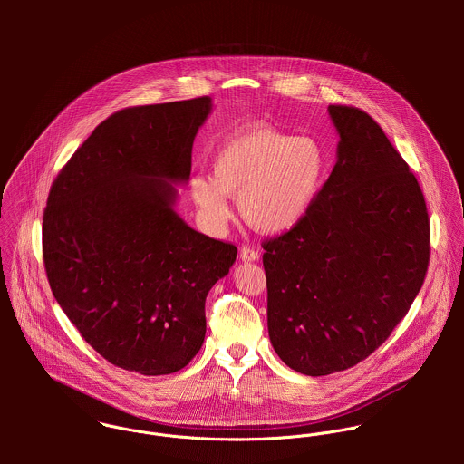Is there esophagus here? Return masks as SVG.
<instances>
[{"mask_svg":"<svg viewBox=\"0 0 464 464\" xmlns=\"http://www.w3.org/2000/svg\"><path fill=\"white\" fill-rule=\"evenodd\" d=\"M241 261H245V263H246V261H248V263H250V261H259V252H257L254 246H248V245H246V246L241 248Z\"/></svg>","mask_w":464,"mask_h":464,"instance_id":"esophagus-1","label":"esophagus"}]
</instances>
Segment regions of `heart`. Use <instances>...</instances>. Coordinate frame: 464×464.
I'll list each match as a JSON object with an SVG mask.
<instances>
[{
  "mask_svg": "<svg viewBox=\"0 0 464 464\" xmlns=\"http://www.w3.org/2000/svg\"><path fill=\"white\" fill-rule=\"evenodd\" d=\"M329 171V153L314 137L252 127L228 137L212 159V175L193 177L191 195L212 223L239 199L243 219L265 234L293 228L311 208Z\"/></svg>",
  "mask_w": 464,
  "mask_h": 464,
  "instance_id": "obj_1",
  "label": "heart"
}]
</instances>
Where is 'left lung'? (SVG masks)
Wrapping results in <instances>:
<instances>
[{"instance_id":"8db88e82","label":"left lung","mask_w":464,"mask_h":464,"mask_svg":"<svg viewBox=\"0 0 464 464\" xmlns=\"http://www.w3.org/2000/svg\"><path fill=\"white\" fill-rule=\"evenodd\" d=\"M337 162L307 214L263 243L267 331L295 372L322 377L373 353L411 309L430 257L421 188L379 123L329 105Z\"/></svg>"}]
</instances>
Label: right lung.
I'll use <instances>...</instances> for the list:
<instances>
[{
    "mask_svg": "<svg viewBox=\"0 0 464 464\" xmlns=\"http://www.w3.org/2000/svg\"><path fill=\"white\" fill-rule=\"evenodd\" d=\"M210 98L129 107L100 123L52 184L43 259L55 300L111 364L182 370L205 339V298L237 257L175 210Z\"/></svg>",
    "mask_w": 464,
    "mask_h": 464,
    "instance_id": "right-lung-1",
    "label": "right lung"
}]
</instances>
